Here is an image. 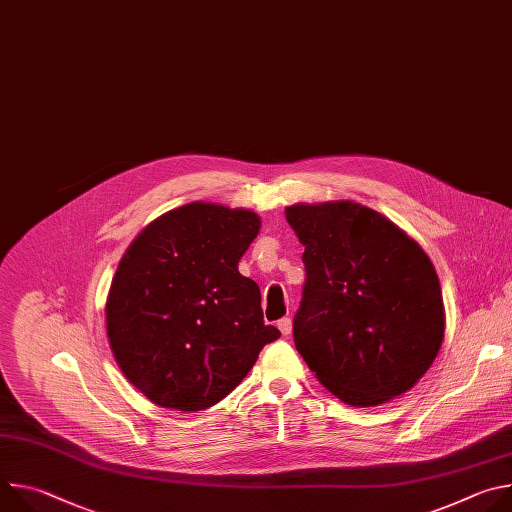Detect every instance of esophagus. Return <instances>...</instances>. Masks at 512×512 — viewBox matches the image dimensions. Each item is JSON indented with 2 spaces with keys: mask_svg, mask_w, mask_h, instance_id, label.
<instances>
[{
  "mask_svg": "<svg viewBox=\"0 0 512 512\" xmlns=\"http://www.w3.org/2000/svg\"><path fill=\"white\" fill-rule=\"evenodd\" d=\"M277 328L281 330L283 336H289V334H291V320H289V318H281V320L277 322Z\"/></svg>",
  "mask_w": 512,
  "mask_h": 512,
  "instance_id": "esophagus-1",
  "label": "esophagus"
}]
</instances>
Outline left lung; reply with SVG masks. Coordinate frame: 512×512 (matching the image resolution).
<instances>
[{"mask_svg":"<svg viewBox=\"0 0 512 512\" xmlns=\"http://www.w3.org/2000/svg\"><path fill=\"white\" fill-rule=\"evenodd\" d=\"M306 247L294 342L318 381L352 407L409 391L444 340L440 279L399 227L350 200L294 204Z\"/></svg>","mask_w":512,"mask_h":512,"instance_id":"obj_1","label":"left lung"}]
</instances>
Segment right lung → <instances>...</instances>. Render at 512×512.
I'll return each instance as SVG.
<instances>
[{
  "label": "right lung",
  "mask_w": 512,
  "mask_h": 512,
  "mask_svg": "<svg viewBox=\"0 0 512 512\" xmlns=\"http://www.w3.org/2000/svg\"><path fill=\"white\" fill-rule=\"evenodd\" d=\"M259 227L251 210L192 202L156 218L125 251L107 336L123 375L156 405H216L281 336L263 322L259 285L239 273Z\"/></svg>",
  "instance_id": "add662e5"
}]
</instances>
